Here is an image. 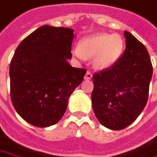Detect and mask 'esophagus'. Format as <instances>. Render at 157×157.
Wrapping results in <instances>:
<instances>
[{"label":"esophagus","instance_id":"1","mask_svg":"<svg viewBox=\"0 0 157 157\" xmlns=\"http://www.w3.org/2000/svg\"><path fill=\"white\" fill-rule=\"evenodd\" d=\"M91 78H92V74H91V71H87L86 75H85V79L86 80H90V79H91Z\"/></svg>","mask_w":157,"mask_h":157}]
</instances>
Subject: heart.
Returning a JSON list of instances; mask_svg holds the SVG:
<instances>
[{
    "mask_svg": "<svg viewBox=\"0 0 157 157\" xmlns=\"http://www.w3.org/2000/svg\"><path fill=\"white\" fill-rule=\"evenodd\" d=\"M124 41L119 34L97 33L86 38L74 53L79 59L93 58V66L98 69H105L113 66L122 56Z\"/></svg>",
    "mask_w": 157,
    "mask_h": 157,
    "instance_id": "1",
    "label": "heart"
}]
</instances>
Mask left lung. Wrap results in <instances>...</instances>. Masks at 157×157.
<instances>
[{"label": "left lung", "mask_w": 157, "mask_h": 157, "mask_svg": "<svg viewBox=\"0 0 157 157\" xmlns=\"http://www.w3.org/2000/svg\"><path fill=\"white\" fill-rule=\"evenodd\" d=\"M124 37L126 47L119 59L92 77L94 113L101 124L113 130L128 127L144 109L153 73L144 45L127 31Z\"/></svg>", "instance_id": "left-lung-1"}]
</instances>
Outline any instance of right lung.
Here are the masks:
<instances>
[{"label": "right lung", "instance_id": "obj_1", "mask_svg": "<svg viewBox=\"0 0 157 157\" xmlns=\"http://www.w3.org/2000/svg\"><path fill=\"white\" fill-rule=\"evenodd\" d=\"M73 30L42 26L18 46L9 68L10 97L17 113L36 127L57 124L86 75L71 59Z\"/></svg>", "mask_w": 157, "mask_h": 157}]
</instances>
